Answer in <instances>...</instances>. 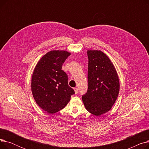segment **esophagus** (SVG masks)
Here are the masks:
<instances>
[{
  "label": "esophagus",
  "instance_id": "34e87169",
  "mask_svg": "<svg viewBox=\"0 0 149 149\" xmlns=\"http://www.w3.org/2000/svg\"><path fill=\"white\" fill-rule=\"evenodd\" d=\"M74 91H75V94H77V93L78 92H79V90H78V88H74Z\"/></svg>",
  "mask_w": 149,
  "mask_h": 149
}]
</instances>
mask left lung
<instances>
[{"instance_id": "obj_1", "label": "left lung", "mask_w": 149, "mask_h": 149, "mask_svg": "<svg viewBox=\"0 0 149 149\" xmlns=\"http://www.w3.org/2000/svg\"><path fill=\"white\" fill-rule=\"evenodd\" d=\"M88 89L82 97L86 110L95 116L109 111L120 91L118 74L111 60L100 50H88Z\"/></svg>"}]
</instances>
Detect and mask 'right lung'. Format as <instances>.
<instances>
[{
	"mask_svg": "<svg viewBox=\"0 0 149 149\" xmlns=\"http://www.w3.org/2000/svg\"><path fill=\"white\" fill-rule=\"evenodd\" d=\"M71 54L64 50L47 52L37 63L31 79V91L37 105L49 114L63 109L75 92L68 85V77L61 69Z\"/></svg>",
	"mask_w": 149,
	"mask_h": 149,
	"instance_id": "obj_1",
	"label": "right lung"
}]
</instances>
